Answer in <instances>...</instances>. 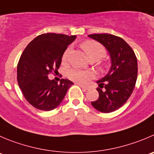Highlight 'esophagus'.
<instances>
[{
  "label": "esophagus",
  "instance_id": "obj_1",
  "mask_svg": "<svg viewBox=\"0 0 154 154\" xmlns=\"http://www.w3.org/2000/svg\"><path fill=\"white\" fill-rule=\"evenodd\" d=\"M79 85L80 86L81 88H82L85 89V90H88L89 89V87H88V86L85 85H82V84H79Z\"/></svg>",
  "mask_w": 154,
  "mask_h": 154
}]
</instances>
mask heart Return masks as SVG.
I'll use <instances>...</instances> for the list:
<instances>
[{"mask_svg": "<svg viewBox=\"0 0 154 154\" xmlns=\"http://www.w3.org/2000/svg\"><path fill=\"white\" fill-rule=\"evenodd\" d=\"M82 48L84 50L85 54H87L89 60H99L101 58L106 55V50L100 44L97 43L94 41H87L82 44ZM70 49L68 48L63 54V61H66L68 58L69 54ZM67 75L71 80L78 82H85L91 78L92 74L91 72L88 71H82V70L78 69H72L67 72Z\"/></svg>", "mask_w": 154, "mask_h": 154, "instance_id": "heart-1", "label": "heart"}]
</instances>
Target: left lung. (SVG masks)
<instances>
[{"mask_svg": "<svg viewBox=\"0 0 154 154\" xmlns=\"http://www.w3.org/2000/svg\"><path fill=\"white\" fill-rule=\"evenodd\" d=\"M88 37L105 47L111 60L107 74L97 82L99 97L91 105L100 112H113L125 104L132 94L137 76V57L122 38L110 34H93Z\"/></svg>", "mask_w": 154, "mask_h": 154, "instance_id": "8db88e82", "label": "left lung"}]
</instances>
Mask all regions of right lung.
Segmentation results:
<instances>
[{
    "label": "right lung",
    "mask_w": 154,
    "mask_h": 154,
    "mask_svg": "<svg viewBox=\"0 0 154 154\" xmlns=\"http://www.w3.org/2000/svg\"><path fill=\"white\" fill-rule=\"evenodd\" d=\"M75 38L76 35L47 33L25 48L17 66V81L26 100L36 109L50 111L57 107L73 85L66 79L58 83L48 75L59 69L64 51Z\"/></svg>",
    "instance_id": "add662e5"
}]
</instances>
